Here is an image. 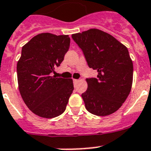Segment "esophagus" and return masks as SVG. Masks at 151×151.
<instances>
[{
  "instance_id": "1",
  "label": "esophagus",
  "mask_w": 151,
  "mask_h": 151,
  "mask_svg": "<svg viewBox=\"0 0 151 151\" xmlns=\"http://www.w3.org/2000/svg\"><path fill=\"white\" fill-rule=\"evenodd\" d=\"M78 82H79V80L78 79H73V83H77Z\"/></svg>"
}]
</instances>
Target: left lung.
<instances>
[{
  "mask_svg": "<svg viewBox=\"0 0 151 151\" xmlns=\"http://www.w3.org/2000/svg\"><path fill=\"white\" fill-rule=\"evenodd\" d=\"M81 48L97 78H87V90L82 93L85 107L97 116L116 111L128 97L133 83V61L125 45L112 35L92 28L72 35Z\"/></svg>",
  "mask_w": 151,
  "mask_h": 151,
  "instance_id": "1",
  "label": "left lung"
}]
</instances>
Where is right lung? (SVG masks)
Masks as SVG:
<instances>
[{
	"instance_id": "right-lung-1",
	"label": "right lung",
	"mask_w": 151,
	"mask_h": 151,
	"mask_svg": "<svg viewBox=\"0 0 151 151\" xmlns=\"http://www.w3.org/2000/svg\"><path fill=\"white\" fill-rule=\"evenodd\" d=\"M69 35L42 33L22 47L17 82L23 101L35 114L54 118L65 111L73 91L71 78L52 76L70 47Z\"/></svg>"
}]
</instances>
